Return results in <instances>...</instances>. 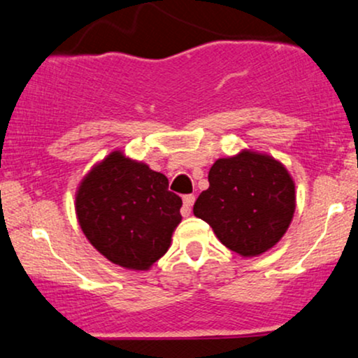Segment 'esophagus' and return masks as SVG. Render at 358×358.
<instances>
[{
    "mask_svg": "<svg viewBox=\"0 0 358 358\" xmlns=\"http://www.w3.org/2000/svg\"><path fill=\"white\" fill-rule=\"evenodd\" d=\"M193 202H195V196H193V195H185L183 196V207H182V215L183 217L190 215Z\"/></svg>",
    "mask_w": 358,
    "mask_h": 358,
    "instance_id": "esophagus-1",
    "label": "esophagus"
}]
</instances>
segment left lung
Listing matches in <instances>:
<instances>
[{
    "instance_id": "left-lung-1",
    "label": "left lung",
    "mask_w": 358,
    "mask_h": 358,
    "mask_svg": "<svg viewBox=\"0 0 358 358\" xmlns=\"http://www.w3.org/2000/svg\"><path fill=\"white\" fill-rule=\"evenodd\" d=\"M208 188L193 205L225 248L259 256L285 236L294 208V182L273 156L244 150L219 158L208 171Z\"/></svg>"
}]
</instances>
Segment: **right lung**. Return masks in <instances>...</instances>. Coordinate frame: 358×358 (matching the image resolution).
I'll return each instance as SVG.
<instances>
[{"instance_id": "1", "label": "right lung", "mask_w": 358, "mask_h": 358, "mask_svg": "<svg viewBox=\"0 0 358 358\" xmlns=\"http://www.w3.org/2000/svg\"><path fill=\"white\" fill-rule=\"evenodd\" d=\"M182 199L168 178L113 151L84 176L76 193L82 232L106 259L146 271L166 252L182 222Z\"/></svg>"}]
</instances>
